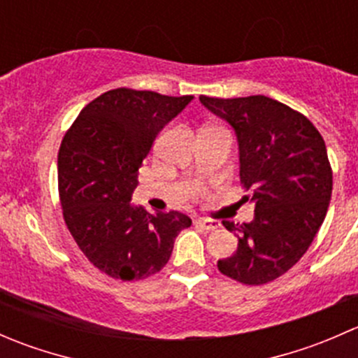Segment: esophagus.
<instances>
[{"label":"esophagus","instance_id":"esophagus-1","mask_svg":"<svg viewBox=\"0 0 358 358\" xmlns=\"http://www.w3.org/2000/svg\"><path fill=\"white\" fill-rule=\"evenodd\" d=\"M197 225L204 230H220V223L218 222H213V220H197Z\"/></svg>","mask_w":358,"mask_h":358}]
</instances>
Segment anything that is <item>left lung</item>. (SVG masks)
<instances>
[{
  "instance_id": "1",
  "label": "left lung",
  "mask_w": 358,
  "mask_h": 358,
  "mask_svg": "<svg viewBox=\"0 0 358 358\" xmlns=\"http://www.w3.org/2000/svg\"><path fill=\"white\" fill-rule=\"evenodd\" d=\"M199 100L236 129L244 201L255 202L251 223L223 222L239 244L218 270L246 286L272 282L299 262L326 218L333 194L326 143L306 115L270 96Z\"/></svg>"
}]
</instances>
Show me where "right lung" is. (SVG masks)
Segmentation results:
<instances>
[{"label": "right lung", "instance_id": "1", "mask_svg": "<svg viewBox=\"0 0 358 358\" xmlns=\"http://www.w3.org/2000/svg\"><path fill=\"white\" fill-rule=\"evenodd\" d=\"M192 99L109 90L79 112L64 135L59 149L64 222L88 262L112 279L157 273L169 262L180 230L192 225L178 211L154 216L129 202L159 131Z\"/></svg>", "mask_w": 358, "mask_h": 358}]
</instances>
